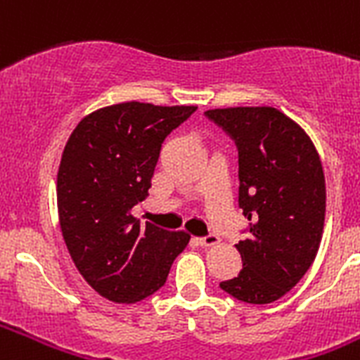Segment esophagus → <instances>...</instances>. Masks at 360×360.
<instances>
[{"instance_id": "1", "label": "esophagus", "mask_w": 360, "mask_h": 360, "mask_svg": "<svg viewBox=\"0 0 360 360\" xmlns=\"http://www.w3.org/2000/svg\"><path fill=\"white\" fill-rule=\"evenodd\" d=\"M219 241V238L216 236V234H207V236L203 238H196V243L200 245V247H211V245H216Z\"/></svg>"}]
</instances>
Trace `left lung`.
Here are the masks:
<instances>
[{
  "instance_id": "left-lung-1",
  "label": "left lung",
  "mask_w": 360,
  "mask_h": 360,
  "mask_svg": "<svg viewBox=\"0 0 360 360\" xmlns=\"http://www.w3.org/2000/svg\"><path fill=\"white\" fill-rule=\"evenodd\" d=\"M205 117L238 149V205L249 219L236 245L243 269L219 288L266 304L301 281L323 236L326 186L319 155L301 126L276 108H225Z\"/></svg>"
}]
</instances>
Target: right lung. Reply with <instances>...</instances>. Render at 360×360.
I'll return each mask as SVG.
<instances>
[{
	"mask_svg": "<svg viewBox=\"0 0 360 360\" xmlns=\"http://www.w3.org/2000/svg\"><path fill=\"white\" fill-rule=\"evenodd\" d=\"M196 106L122 103L81 120L65 146L57 173V209L73 263L95 292L136 303L164 287L174 257L189 243L133 218L151 187L165 136Z\"/></svg>",
	"mask_w": 360,
	"mask_h": 360,
	"instance_id": "obj_1",
	"label": "right lung"
}]
</instances>
